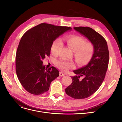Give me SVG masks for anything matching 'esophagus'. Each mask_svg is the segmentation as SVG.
<instances>
[{
  "label": "esophagus",
  "instance_id": "1",
  "mask_svg": "<svg viewBox=\"0 0 122 122\" xmlns=\"http://www.w3.org/2000/svg\"><path fill=\"white\" fill-rule=\"evenodd\" d=\"M65 75V73H64L63 72H59V76H64Z\"/></svg>",
  "mask_w": 122,
  "mask_h": 122
}]
</instances>
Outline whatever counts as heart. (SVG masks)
I'll list each match as a JSON object with an SVG mask.
<instances>
[{
  "mask_svg": "<svg viewBox=\"0 0 122 122\" xmlns=\"http://www.w3.org/2000/svg\"><path fill=\"white\" fill-rule=\"evenodd\" d=\"M68 46L74 52L76 61L79 65H85L91 61L94 52L93 44L89 41H86L84 37L78 35L68 36L65 38ZM62 45L59 38L55 40L52 43L51 51L54 55L58 53V51ZM56 66L63 71L74 67V63L72 61L60 59L56 62Z\"/></svg>",
  "mask_w": 122,
  "mask_h": 122,
  "instance_id": "heart-1",
  "label": "heart"
}]
</instances>
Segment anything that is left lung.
Returning a JSON list of instances; mask_svg holds the SVG:
<instances>
[{
  "label": "left lung",
  "instance_id": "left-lung-1",
  "mask_svg": "<svg viewBox=\"0 0 122 122\" xmlns=\"http://www.w3.org/2000/svg\"><path fill=\"white\" fill-rule=\"evenodd\" d=\"M74 29L86 36L94 47L93 55L88 64L73 72L72 82L65 89L67 95L75 99H84L93 94L103 81L109 63V50L105 38L89 27H79ZM82 76L83 79L79 78Z\"/></svg>",
  "mask_w": 122,
  "mask_h": 122
}]
</instances>
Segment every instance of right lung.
Masks as SVG:
<instances>
[{
    "instance_id": "1",
    "label": "right lung",
    "mask_w": 122,
    "mask_h": 122,
    "mask_svg": "<svg viewBox=\"0 0 122 122\" xmlns=\"http://www.w3.org/2000/svg\"><path fill=\"white\" fill-rule=\"evenodd\" d=\"M71 30V27L41 23L22 36L16 55V72L28 92L35 95L44 93L48 91L51 82L59 76L58 70L54 67L46 68L42 60L50 56L56 38Z\"/></svg>"
}]
</instances>
